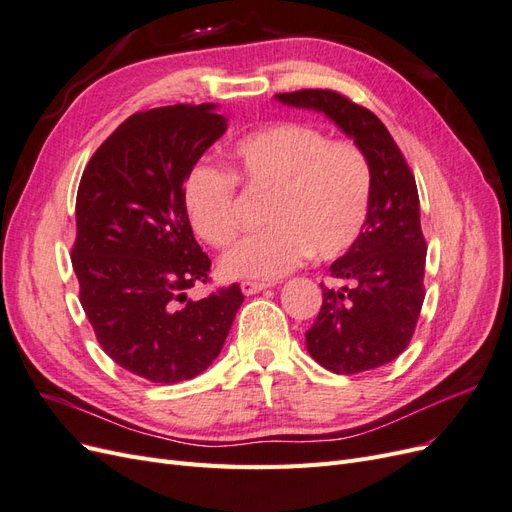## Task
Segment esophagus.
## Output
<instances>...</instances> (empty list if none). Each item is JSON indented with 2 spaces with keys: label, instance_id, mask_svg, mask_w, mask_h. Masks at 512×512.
Instances as JSON below:
<instances>
[{
  "label": "esophagus",
  "instance_id": "1",
  "mask_svg": "<svg viewBox=\"0 0 512 512\" xmlns=\"http://www.w3.org/2000/svg\"><path fill=\"white\" fill-rule=\"evenodd\" d=\"M265 288H269V284H262V282H241V290H243V294H247V297H250V294H256V292H262Z\"/></svg>",
  "mask_w": 512,
  "mask_h": 512
}]
</instances>
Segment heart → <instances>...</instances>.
I'll return each instance as SVG.
<instances>
[{"instance_id":"1","label":"heart","mask_w":512,"mask_h":512,"mask_svg":"<svg viewBox=\"0 0 512 512\" xmlns=\"http://www.w3.org/2000/svg\"><path fill=\"white\" fill-rule=\"evenodd\" d=\"M232 173L247 188L271 194V228L241 241L220 260L228 280L273 282L316 254L337 258L367 222L374 177L365 153L348 141L299 121H275L241 136L228 149ZM235 177L196 164L183 181V207L196 235L226 247L239 235Z\"/></svg>"}]
</instances>
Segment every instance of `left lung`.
I'll list each match as a JSON object with an SVG mask.
<instances>
[{
    "label": "left lung",
    "instance_id": "left-lung-1",
    "mask_svg": "<svg viewBox=\"0 0 512 512\" xmlns=\"http://www.w3.org/2000/svg\"><path fill=\"white\" fill-rule=\"evenodd\" d=\"M277 102L322 113L359 147L374 190L361 237L329 267L350 286L322 288V307L305 333L309 356L335 374L395 361L410 344L423 307L427 245L416 181L384 123L329 89L277 94Z\"/></svg>",
    "mask_w": 512,
    "mask_h": 512
}]
</instances>
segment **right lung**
<instances>
[{
  "label": "right lung",
  "mask_w": 512,
  "mask_h": 512,
  "mask_svg": "<svg viewBox=\"0 0 512 512\" xmlns=\"http://www.w3.org/2000/svg\"><path fill=\"white\" fill-rule=\"evenodd\" d=\"M218 104L136 113L89 160L76 194L72 267L102 350L156 384L192 380L218 359L243 294L239 284L194 301L207 282L183 207V181L226 132Z\"/></svg>",
  "instance_id": "obj_1"
}]
</instances>
